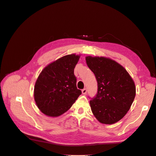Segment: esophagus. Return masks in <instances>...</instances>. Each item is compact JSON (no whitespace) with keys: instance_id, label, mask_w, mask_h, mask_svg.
Here are the masks:
<instances>
[{"instance_id":"obj_1","label":"esophagus","mask_w":156,"mask_h":156,"mask_svg":"<svg viewBox=\"0 0 156 156\" xmlns=\"http://www.w3.org/2000/svg\"><path fill=\"white\" fill-rule=\"evenodd\" d=\"M86 92H87V90H86V88L83 89V90H82V93L83 94H86Z\"/></svg>"}]
</instances>
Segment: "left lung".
<instances>
[{"instance_id": "left-lung-1", "label": "left lung", "mask_w": 156, "mask_h": 156, "mask_svg": "<svg viewBox=\"0 0 156 156\" xmlns=\"http://www.w3.org/2000/svg\"><path fill=\"white\" fill-rule=\"evenodd\" d=\"M86 61L98 81V94L90 101L91 111L101 123L118 122L125 117L134 99L133 79L122 65L109 58L87 56Z\"/></svg>"}]
</instances>
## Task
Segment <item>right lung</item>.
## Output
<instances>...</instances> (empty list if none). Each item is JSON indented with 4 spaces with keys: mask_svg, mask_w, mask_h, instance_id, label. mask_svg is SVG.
<instances>
[{
    "mask_svg": "<svg viewBox=\"0 0 156 156\" xmlns=\"http://www.w3.org/2000/svg\"><path fill=\"white\" fill-rule=\"evenodd\" d=\"M80 55L63 56L47 65L34 86L35 103L47 116L57 117L69 110L82 94L74 70Z\"/></svg>",
    "mask_w": 156,
    "mask_h": 156,
    "instance_id": "right-lung-1",
    "label": "right lung"
}]
</instances>
